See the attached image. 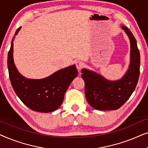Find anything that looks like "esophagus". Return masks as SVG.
<instances>
[{
    "mask_svg": "<svg viewBox=\"0 0 148 148\" xmlns=\"http://www.w3.org/2000/svg\"><path fill=\"white\" fill-rule=\"evenodd\" d=\"M75 65L78 71H80L83 68V66H84V63L82 61H81V60H78V61L75 62Z\"/></svg>",
    "mask_w": 148,
    "mask_h": 148,
    "instance_id": "34e87169",
    "label": "esophagus"
}]
</instances>
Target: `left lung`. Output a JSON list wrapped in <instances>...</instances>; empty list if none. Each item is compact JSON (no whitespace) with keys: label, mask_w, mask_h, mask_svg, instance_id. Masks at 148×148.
<instances>
[{"label":"left lung","mask_w":148,"mask_h":148,"mask_svg":"<svg viewBox=\"0 0 148 148\" xmlns=\"http://www.w3.org/2000/svg\"><path fill=\"white\" fill-rule=\"evenodd\" d=\"M121 28L129 36L131 44V60L129 69L121 79L110 81L92 71L83 69L85 93L90 105L96 110H111L121 108L130 98L138 82L140 54L137 42L129 28Z\"/></svg>","instance_id":"left-lung-1"}]
</instances>
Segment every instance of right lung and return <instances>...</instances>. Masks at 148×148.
Instances as JSON below:
<instances>
[{"label":"right lung","instance_id":"1","mask_svg":"<svg viewBox=\"0 0 148 148\" xmlns=\"http://www.w3.org/2000/svg\"><path fill=\"white\" fill-rule=\"evenodd\" d=\"M20 29L21 27L17 29L15 36ZM13 41L14 38L8 53L7 65L9 78L15 94L32 110L50 112L56 110L63 102L64 94L70 84L77 76L75 65L62 69L42 79H27L18 72L14 64Z\"/></svg>","mask_w":148,"mask_h":148}]
</instances>
